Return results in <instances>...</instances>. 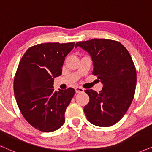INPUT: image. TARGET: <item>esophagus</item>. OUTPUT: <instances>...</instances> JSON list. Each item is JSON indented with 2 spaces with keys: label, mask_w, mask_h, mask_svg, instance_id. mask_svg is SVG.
<instances>
[{
  "label": "esophagus",
  "mask_w": 152,
  "mask_h": 152,
  "mask_svg": "<svg viewBox=\"0 0 152 152\" xmlns=\"http://www.w3.org/2000/svg\"><path fill=\"white\" fill-rule=\"evenodd\" d=\"M84 90L82 88H81V87H77V88H75V92L77 93H82L84 92Z\"/></svg>",
  "instance_id": "1"
}]
</instances>
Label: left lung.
Returning a JSON list of instances; mask_svg holds the SVG:
<instances>
[{
    "mask_svg": "<svg viewBox=\"0 0 152 152\" xmlns=\"http://www.w3.org/2000/svg\"><path fill=\"white\" fill-rule=\"evenodd\" d=\"M93 64V74L100 80L103 88L99 93L89 89L85 93L89 102L84 111L87 120L98 126H111L123 117L134 99L136 70L129 53L117 41L93 39L80 41Z\"/></svg>",
    "mask_w": 152,
    "mask_h": 152,
    "instance_id": "obj_1",
    "label": "left lung"
}]
</instances>
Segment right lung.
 Here are the masks:
<instances>
[{"mask_svg": "<svg viewBox=\"0 0 152 152\" xmlns=\"http://www.w3.org/2000/svg\"><path fill=\"white\" fill-rule=\"evenodd\" d=\"M75 43H41L28 49L18 64L14 91L22 115L33 127L52 132L65 122L74 88L54 91V79L61 75L65 57Z\"/></svg>", "mask_w": 152, "mask_h": 152, "instance_id": "add662e5", "label": "right lung"}]
</instances>
